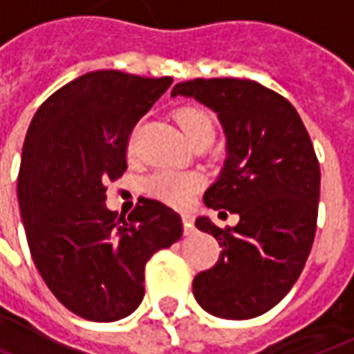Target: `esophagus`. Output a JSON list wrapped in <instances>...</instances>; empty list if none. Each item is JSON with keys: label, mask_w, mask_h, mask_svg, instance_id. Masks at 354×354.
<instances>
[{"label": "esophagus", "mask_w": 354, "mask_h": 354, "mask_svg": "<svg viewBox=\"0 0 354 354\" xmlns=\"http://www.w3.org/2000/svg\"><path fill=\"white\" fill-rule=\"evenodd\" d=\"M182 223H184V231H186V235H189L192 231H194V217L189 214L182 215Z\"/></svg>", "instance_id": "1"}]
</instances>
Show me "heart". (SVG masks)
I'll use <instances>...</instances> for the list:
<instances>
[{"label": "heart", "mask_w": 354, "mask_h": 354, "mask_svg": "<svg viewBox=\"0 0 354 354\" xmlns=\"http://www.w3.org/2000/svg\"><path fill=\"white\" fill-rule=\"evenodd\" d=\"M176 123L188 142L205 137V135H214V119L200 107L178 109ZM200 186L201 178L198 174L174 172V170H160L147 184V188L154 198H158L168 205H176V207L186 205L192 200V196L200 189Z\"/></svg>", "instance_id": "obj_1"}]
</instances>
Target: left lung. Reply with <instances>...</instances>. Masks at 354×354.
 I'll use <instances>...</instances> for the list:
<instances>
[{"label": "left lung", "mask_w": 354, "mask_h": 354, "mask_svg": "<svg viewBox=\"0 0 354 354\" xmlns=\"http://www.w3.org/2000/svg\"><path fill=\"white\" fill-rule=\"evenodd\" d=\"M176 95L219 119L225 160L203 201L239 215L227 229L196 219L223 250L194 278V296L215 317H259L292 290L313 245L322 174L310 135L286 97L252 80H189L172 88Z\"/></svg>", "instance_id": "obj_1"}]
</instances>
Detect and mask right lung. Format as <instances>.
Wrapping results in <instances>:
<instances>
[{"mask_svg": "<svg viewBox=\"0 0 354 354\" xmlns=\"http://www.w3.org/2000/svg\"><path fill=\"white\" fill-rule=\"evenodd\" d=\"M172 78L95 70L68 82L32 117L17 200L37 270L60 304L90 322L139 308L145 266L182 237L168 205L145 200L127 219L107 209L105 186L127 170L133 127Z\"/></svg>", "mask_w": 354, "mask_h": 354, "instance_id": "obj_1", "label": "right lung"}]
</instances>
